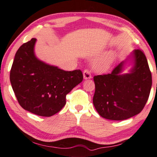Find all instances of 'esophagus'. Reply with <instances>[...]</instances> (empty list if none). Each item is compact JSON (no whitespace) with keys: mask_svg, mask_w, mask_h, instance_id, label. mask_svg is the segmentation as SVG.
<instances>
[{"mask_svg":"<svg viewBox=\"0 0 157 157\" xmlns=\"http://www.w3.org/2000/svg\"><path fill=\"white\" fill-rule=\"evenodd\" d=\"M83 78L84 79H90L92 78L91 73L88 70H85L83 71Z\"/></svg>","mask_w":157,"mask_h":157,"instance_id":"1","label":"esophagus"}]
</instances>
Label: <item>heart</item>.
<instances>
[{"label": "heart", "instance_id": "1", "mask_svg": "<svg viewBox=\"0 0 157 157\" xmlns=\"http://www.w3.org/2000/svg\"><path fill=\"white\" fill-rule=\"evenodd\" d=\"M114 60V55L113 54H109L106 58L103 59L101 61L95 64L96 70L99 71H104L108 70L110 67Z\"/></svg>", "mask_w": 157, "mask_h": 157}]
</instances>
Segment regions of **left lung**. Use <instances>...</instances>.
<instances>
[{
  "instance_id": "obj_1",
  "label": "left lung",
  "mask_w": 157,
  "mask_h": 157,
  "mask_svg": "<svg viewBox=\"0 0 157 157\" xmlns=\"http://www.w3.org/2000/svg\"><path fill=\"white\" fill-rule=\"evenodd\" d=\"M133 66L130 73L121 74L127 60L118 65L111 74L94 76L93 104L101 117L121 121L139 114L149 98L152 74L144 52L135 49L130 56Z\"/></svg>"
}]
</instances>
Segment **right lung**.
I'll return each mask as SVG.
<instances>
[{
    "label": "right lung",
    "instance_id": "add662e5",
    "mask_svg": "<svg viewBox=\"0 0 157 157\" xmlns=\"http://www.w3.org/2000/svg\"><path fill=\"white\" fill-rule=\"evenodd\" d=\"M36 39L32 38L16 52L10 82L20 105L41 117H51L65 106L66 95L83 79L80 70L65 71L38 60Z\"/></svg>",
    "mask_w": 157,
    "mask_h": 157
}]
</instances>
